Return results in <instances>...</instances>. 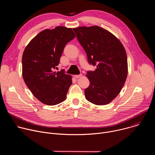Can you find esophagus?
I'll use <instances>...</instances> for the list:
<instances>
[{"instance_id": "obj_1", "label": "esophagus", "mask_w": 155, "mask_h": 155, "mask_svg": "<svg viewBox=\"0 0 155 155\" xmlns=\"http://www.w3.org/2000/svg\"><path fill=\"white\" fill-rule=\"evenodd\" d=\"M81 76H82V75H81V74H80V75H75L74 77H75V78H78L81 77Z\"/></svg>"}]
</instances>
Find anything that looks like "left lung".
Wrapping results in <instances>:
<instances>
[{
	"instance_id": "left-lung-1",
	"label": "left lung",
	"mask_w": 155,
	"mask_h": 155,
	"mask_svg": "<svg viewBox=\"0 0 155 155\" xmlns=\"http://www.w3.org/2000/svg\"><path fill=\"white\" fill-rule=\"evenodd\" d=\"M94 71H87L90 84L84 90L86 99L102 105L120 93L127 75V60L121 42L111 32L97 26L74 28Z\"/></svg>"
}]
</instances>
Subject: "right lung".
Here are the masks:
<instances>
[{
    "mask_svg": "<svg viewBox=\"0 0 155 155\" xmlns=\"http://www.w3.org/2000/svg\"><path fill=\"white\" fill-rule=\"evenodd\" d=\"M75 37L71 28L57 26L38 34L29 43L22 57V74L26 86L41 102L54 105L63 102L72 83L64 70L57 72L66 44Z\"/></svg>",
    "mask_w": 155,
    "mask_h": 155,
    "instance_id": "obj_1",
    "label": "right lung"
}]
</instances>
